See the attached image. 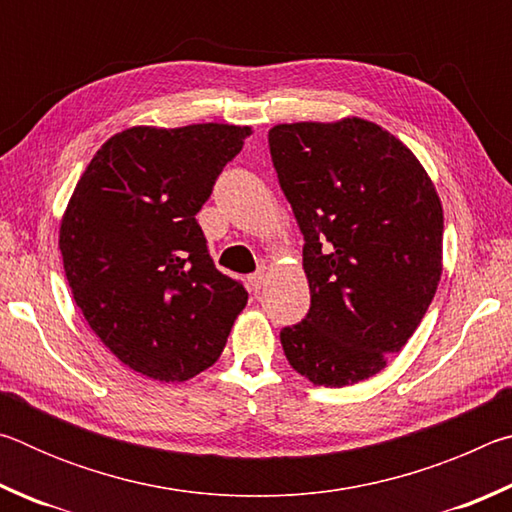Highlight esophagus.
Listing matches in <instances>:
<instances>
[{"mask_svg": "<svg viewBox=\"0 0 512 512\" xmlns=\"http://www.w3.org/2000/svg\"><path fill=\"white\" fill-rule=\"evenodd\" d=\"M264 280H266V273H264V268H259L257 273H253L248 277V284H250V289H253L255 293L264 287Z\"/></svg>", "mask_w": 512, "mask_h": 512, "instance_id": "obj_1", "label": "esophagus"}]
</instances>
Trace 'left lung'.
<instances>
[{"label": "left lung", "instance_id": "left-lung-1", "mask_svg": "<svg viewBox=\"0 0 512 512\" xmlns=\"http://www.w3.org/2000/svg\"><path fill=\"white\" fill-rule=\"evenodd\" d=\"M300 225L311 307L280 341L316 386L377 375L411 339L443 273V205L418 158L384 128L348 117L268 131Z\"/></svg>", "mask_w": 512, "mask_h": 512}]
</instances>
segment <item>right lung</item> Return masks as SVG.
<instances>
[{
    "label": "right lung",
    "instance_id": "add662e5",
    "mask_svg": "<svg viewBox=\"0 0 512 512\" xmlns=\"http://www.w3.org/2000/svg\"><path fill=\"white\" fill-rule=\"evenodd\" d=\"M248 126H135L94 155L60 223L74 300L128 368L187 381L221 357L244 284L214 266L196 214Z\"/></svg>",
    "mask_w": 512,
    "mask_h": 512
}]
</instances>
